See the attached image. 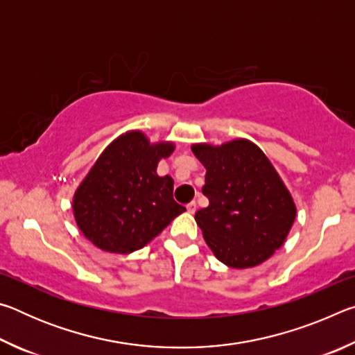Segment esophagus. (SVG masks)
Returning <instances> with one entry per match:
<instances>
[{
	"label": "esophagus",
	"mask_w": 355,
	"mask_h": 355,
	"mask_svg": "<svg viewBox=\"0 0 355 355\" xmlns=\"http://www.w3.org/2000/svg\"><path fill=\"white\" fill-rule=\"evenodd\" d=\"M186 209H188V213H191V214H194L196 213V209H197V203L192 200V202H189L188 205H186Z\"/></svg>",
	"instance_id": "1"
}]
</instances>
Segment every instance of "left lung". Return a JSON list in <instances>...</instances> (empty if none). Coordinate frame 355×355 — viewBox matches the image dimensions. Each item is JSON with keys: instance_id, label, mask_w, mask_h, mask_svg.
I'll return each instance as SVG.
<instances>
[{"instance_id": "left-lung-1", "label": "left lung", "mask_w": 355, "mask_h": 355, "mask_svg": "<svg viewBox=\"0 0 355 355\" xmlns=\"http://www.w3.org/2000/svg\"><path fill=\"white\" fill-rule=\"evenodd\" d=\"M191 150L207 169L202 192L209 205L196 222L208 248L228 268L266 261L284 245L297 213L271 161L249 139L192 144Z\"/></svg>"}]
</instances>
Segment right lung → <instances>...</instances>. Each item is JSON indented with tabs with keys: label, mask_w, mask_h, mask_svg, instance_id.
Listing matches in <instances>:
<instances>
[{
	"label": "right lung",
	"mask_w": 355,
	"mask_h": 355,
	"mask_svg": "<svg viewBox=\"0 0 355 355\" xmlns=\"http://www.w3.org/2000/svg\"><path fill=\"white\" fill-rule=\"evenodd\" d=\"M175 144L150 142L139 130L116 137L75 191L73 216L81 233L111 254H131L159 235L186 208L173 200V180L156 167Z\"/></svg>",
	"instance_id": "1"
}]
</instances>
